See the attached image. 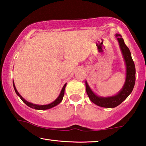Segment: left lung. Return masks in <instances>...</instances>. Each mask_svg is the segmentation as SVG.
Returning <instances> with one entry per match:
<instances>
[{
	"instance_id": "obj_1",
	"label": "left lung",
	"mask_w": 146,
	"mask_h": 146,
	"mask_svg": "<svg viewBox=\"0 0 146 146\" xmlns=\"http://www.w3.org/2000/svg\"><path fill=\"white\" fill-rule=\"evenodd\" d=\"M119 44V47L121 48L122 54L125 61L127 66V76L125 83L118 94L116 96L109 97V98H101L95 95L89 86L86 82V93L92 102L101 107L105 108H114L115 106L120 105L123 101L125 100L127 97L133 91L135 86L136 80V69L134 61L131 57V54L129 48L124 43L123 39L120 36L119 34L115 35Z\"/></svg>"
}]
</instances>
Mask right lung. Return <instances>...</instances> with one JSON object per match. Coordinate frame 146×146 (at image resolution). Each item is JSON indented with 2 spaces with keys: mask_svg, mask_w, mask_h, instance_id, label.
Returning <instances> with one entry per match:
<instances>
[{
  "mask_svg": "<svg viewBox=\"0 0 146 146\" xmlns=\"http://www.w3.org/2000/svg\"><path fill=\"white\" fill-rule=\"evenodd\" d=\"M13 88H14V90H15V93L17 94V96L19 97V98H21V100L23 101V102H24L25 104H26V105H27V106H29V107H31V108H34V109H36V110H41L49 109V108L54 107V106H56L57 105H58V104L62 101V99H63V97H64V96L65 88H66V84H64L63 88H62V91H61V93H60V96H58V98L54 101H53L52 103L48 104V105H35V104L29 103V102H28V101H27L26 100H25V99L23 98V97H22L21 96V95L19 94V92H17V90H16L15 86V84H14V83H13Z\"/></svg>",
  "mask_w": 146,
  "mask_h": 146,
  "instance_id": "obj_1",
  "label": "right lung"
}]
</instances>
